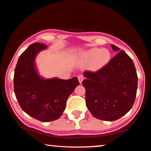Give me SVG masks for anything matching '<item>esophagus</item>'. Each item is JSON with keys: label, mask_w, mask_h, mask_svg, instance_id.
<instances>
[{"label": "esophagus", "mask_w": 151, "mask_h": 151, "mask_svg": "<svg viewBox=\"0 0 151 151\" xmlns=\"http://www.w3.org/2000/svg\"><path fill=\"white\" fill-rule=\"evenodd\" d=\"M78 81H79V83L81 84L83 82V79H84V76H83V75H79L78 76Z\"/></svg>", "instance_id": "1"}]
</instances>
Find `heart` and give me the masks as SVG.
Masks as SVG:
<instances>
[{
  "mask_svg": "<svg viewBox=\"0 0 151 151\" xmlns=\"http://www.w3.org/2000/svg\"><path fill=\"white\" fill-rule=\"evenodd\" d=\"M111 54L108 49L92 48L82 55V59L85 63H90L89 67L92 70H99L109 63Z\"/></svg>",
  "mask_w": 151,
  "mask_h": 151,
  "instance_id": "b5f03b06",
  "label": "heart"
}]
</instances>
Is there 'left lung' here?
Returning <instances> with one entry per match:
<instances>
[{
  "label": "left lung",
  "mask_w": 151,
  "mask_h": 151,
  "mask_svg": "<svg viewBox=\"0 0 151 151\" xmlns=\"http://www.w3.org/2000/svg\"><path fill=\"white\" fill-rule=\"evenodd\" d=\"M114 51L120 49L111 45ZM82 84L85 101L93 116L114 121L130 111L134 103L138 76L132 60L123 50L118 52L106 66L96 72H84Z\"/></svg>",
  "instance_id": "1"
}]
</instances>
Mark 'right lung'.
Returning a JSON list of instances; mask_svg holds the SVG:
<instances>
[{"label": "right lung", "instance_id": "add662e5", "mask_svg": "<svg viewBox=\"0 0 151 151\" xmlns=\"http://www.w3.org/2000/svg\"><path fill=\"white\" fill-rule=\"evenodd\" d=\"M46 47L41 43L30 45L19 58L13 78L14 92L21 109L43 122L62 116L67 99L79 85L77 77L68 80L40 77L35 68V58Z\"/></svg>", "mask_w": 151, "mask_h": 151}]
</instances>
